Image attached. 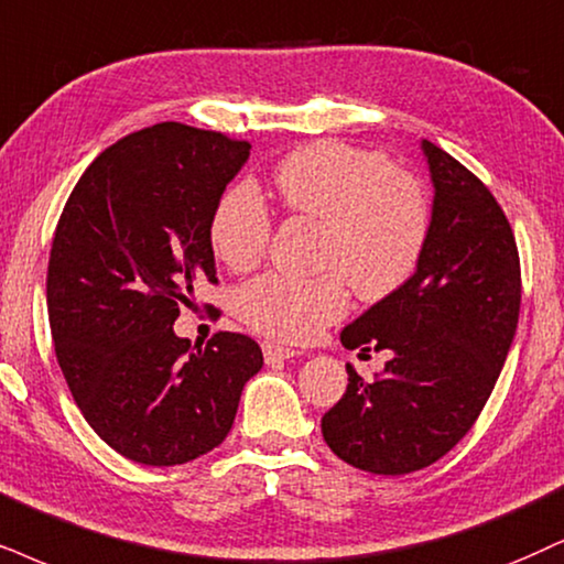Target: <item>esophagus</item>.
I'll return each mask as SVG.
<instances>
[{"label":"esophagus","instance_id":"obj_1","mask_svg":"<svg viewBox=\"0 0 564 564\" xmlns=\"http://www.w3.org/2000/svg\"><path fill=\"white\" fill-rule=\"evenodd\" d=\"M261 350H263V360H267V364H282V360H290L297 356V350H293V347H282L276 343H263Z\"/></svg>","mask_w":564,"mask_h":564}]
</instances>
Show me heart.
I'll return each instance as SVG.
<instances>
[{"label": "heart", "mask_w": 564, "mask_h": 564, "mask_svg": "<svg viewBox=\"0 0 564 564\" xmlns=\"http://www.w3.org/2000/svg\"><path fill=\"white\" fill-rule=\"evenodd\" d=\"M274 185L290 214L322 221V267L335 274H261L242 284L238 314L250 329L280 343H311L345 316L343 275L358 297L381 301L419 267L429 238V200L387 156L343 143L305 145L276 164ZM269 238L271 217L261 193L250 183L227 187L208 225L217 259L246 271L267 253Z\"/></svg>", "instance_id": "obj_1"}]
</instances>
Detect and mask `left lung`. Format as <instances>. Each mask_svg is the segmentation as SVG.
I'll return each instance as SVG.
<instances>
[{
    "label": "left lung",
    "instance_id": "1",
    "mask_svg": "<svg viewBox=\"0 0 564 564\" xmlns=\"http://www.w3.org/2000/svg\"><path fill=\"white\" fill-rule=\"evenodd\" d=\"M434 200L413 276L343 329L347 350H387L364 381L347 364L343 400L322 419L339 460L377 476L426 468L468 434L502 371L520 314L510 221L474 172L421 141Z\"/></svg>",
    "mask_w": 564,
    "mask_h": 564
}]
</instances>
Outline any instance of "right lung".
Here are the masks:
<instances>
[{
    "mask_svg": "<svg viewBox=\"0 0 564 564\" xmlns=\"http://www.w3.org/2000/svg\"><path fill=\"white\" fill-rule=\"evenodd\" d=\"M250 145L162 122L109 145L54 232L46 308L54 352L90 429L141 465H183L225 442L261 347L175 335L196 282H217L208 225Z\"/></svg>",
    "mask_w": 564,
    "mask_h": 564,
    "instance_id": "add662e5",
    "label": "right lung"
}]
</instances>
